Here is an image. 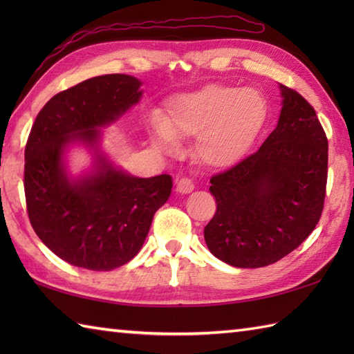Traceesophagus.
Here are the masks:
<instances>
[{"label": "esophagus", "mask_w": 354, "mask_h": 354, "mask_svg": "<svg viewBox=\"0 0 354 354\" xmlns=\"http://www.w3.org/2000/svg\"><path fill=\"white\" fill-rule=\"evenodd\" d=\"M194 190V184L189 178H179L176 181V192L183 194H189Z\"/></svg>", "instance_id": "34e87169"}]
</instances>
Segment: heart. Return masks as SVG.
Returning <instances> with one entry per match:
<instances>
[{"mask_svg":"<svg viewBox=\"0 0 354 354\" xmlns=\"http://www.w3.org/2000/svg\"><path fill=\"white\" fill-rule=\"evenodd\" d=\"M268 100L254 86L209 84L173 97L164 120L152 117L149 135L162 152H175L179 138L196 137L198 156L212 167L242 160L265 126Z\"/></svg>","mask_w":354,"mask_h":354,"instance_id":"1","label":"heart"}]
</instances>
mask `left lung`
Returning a JSON list of instances; mask_svg holds the SVG:
<instances>
[{
    "label": "left lung",
    "instance_id": "obj_1",
    "mask_svg": "<svg viewBox=\"0 0 354 354\" xmlns=\"http://www.w3.org/2000/svg\"><path fill=\"white\" fill-rule=\"evenodd\" d=\"M277 127L254 155L216 175L217 209L204 228L209 252L234 268H263L309 237L322 213L328 146L304 97L278 85Z\"/></svg>",
    "mask_w": 354,
    "mask_h": 354
}]
</instances>
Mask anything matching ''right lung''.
I'll return each instance as SVG.
<instances>
[{
	"mask_svg": "<svg viewBox=\"0 0 354 354\" xmlns=\"http://www.w3.org/2000/svg\"><path fill=\"white\" fill-rule=\"evenodd\" d=\"M141 85L127 74L88 79L50 99L30 132L24 167L28 219L42 243L73 266L112 270L131 261L171 193V176H132L102 146V129L141 100ZM74 147L92 156L80 174L69 167Z\"/></svg>",
	"mask_w": 354,
	"mask_h": 354,
	"instance_id": "right-lung-1",
	"label": "right lung"
}]
</instances>
